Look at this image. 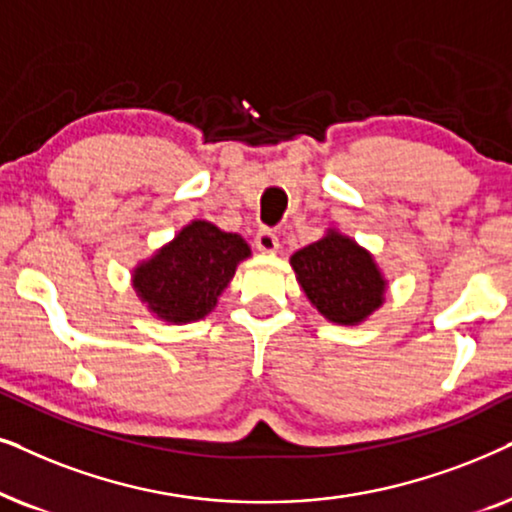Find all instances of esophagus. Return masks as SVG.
I'll return each instance as SVG.
<instances>
[{
	"label": "esophagus",
	"mask_w": 512,
	"mask_h": 512,
	"mask_svg": "<svg viewBox=\"0 0 512 512\" xmlns=\"http://www.w3.org/2000/svg\"><path fill=\"white\" fill-rule=\"evenodd\" d=\"M255 248L260 252H267V255H274L278 250V236L271 229H260L255 236Z\"/></svg>",
	"instance_id": "34e87169"
}]
</instances>
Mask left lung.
Returning a JSON list of instances; mask_svg holds the SVG:
<instances>
[{
    "label": "left lung",
    "instance_id": "left-lung-1",
    "mask_svg": "<svg viewBox=\"0 0 512 512\" xmlns=\"http://www.w3.org/2000/svg\"><path fill=\"white\" fill-rule=\"evenodd\" d=\"M290 264L306 297L332 323H363L384 302L386 281L372 255L337 231L297 250Z\"/></svg>",
    "mask_w": 512,
    "mask_h": 512
}]
</instances>
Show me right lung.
<instances>
[{
  "mask_svg": "<svg viewBox=\"0 0 512 512\" xmlns=\"http://www.w3.org/2000/svg\"><path fill=\"white\" fill-rule=\"evenodd\" d=\"M245 257H250V248L241 236L196 220L135 269L133 285L159 318L192 323L215 309L217 297Z\"/></svg>",
  "mask_w": 512,
  "mask_h": 512,
  "instance_id": "add662e5",
  "label": "right lung"
}]
</instances>
